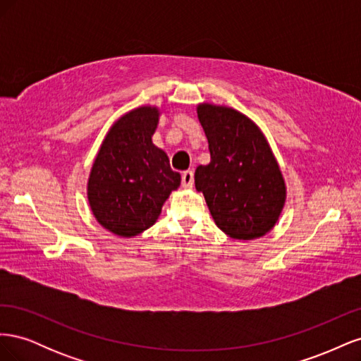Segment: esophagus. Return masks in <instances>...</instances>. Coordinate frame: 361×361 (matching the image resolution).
<instances>
[{"label": "esophagus", "mask_w": 361, "mask_h": 361, "mask_svg": "<svg viewBox=\"0 0 361 361\" xmlns=\"http://www.w3.org/2000/svg\"><path fill=\"white\" fill-rule=\"evenodd\" d=\"M194 183V171L192 170H187L182 173V185L183 187H192Z\"/></svg>", "instance_id": "1"}]
</instances>
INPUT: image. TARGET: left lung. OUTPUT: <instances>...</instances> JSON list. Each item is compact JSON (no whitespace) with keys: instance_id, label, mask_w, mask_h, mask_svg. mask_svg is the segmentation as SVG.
<instances>
[{"instance_id":"8db88e82","label":"left lung","mask_w":361,"mask_h":361,"mask_svg":"<svg viewBox=\"0 0 361 361\" xmlns=\"http://www.w3.org/2000/svg\"><path fill=\"white\" fill-rule=\"evenodd\" d=\"M199 120L211 162L195 170L215 224L233 239H255L279 220L286 187L268 141L255 122L233 108L202 104Z\"/></svg>"}]
</instances>
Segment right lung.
I'll use <instances>...</instances> for the list:
<instances>
[{"instance_id": "right-lung-1", "label": "right lung", "mask_w": 361, "mask_h": 361, "mask_svg": "<svg viewBox=\"0 0 361 361\" xmlns=\"http://www.w3.org/2000/svg\"><path fill=\"white\" fill-rule=\"evenodd\" d=\"M158 118L155 106H140L120 117L93 162L87 185L90 207L99 224L118 236L149 228L180 183L166 152L152 143Z\"/></svg>"}]
</instances>
